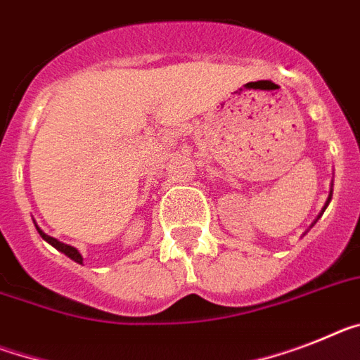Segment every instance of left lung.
Returning <instances> with one entry per match:
<instances>
[{"label":"left lung","mask_w":360,"mask_h":360,"mask_svg":"<svg viewBox=\"0 0 360 360\" xmlns=\"http://www.w3.org/2000/svg\"><path fill=\"white\" fill-rule=\"evenodd\" d=\"M331 195H333V183H331V190H329V195H328V201H326V205H324V208H322V212H320V214H319V216H316V219H320V216H322V214H324V210H326V208H328V205H329V201H331ZM316 219H315V221H313V225H315V223H316ZM313 225H311V226H313Z\"/></svg>","instance_id":"obj_1"}]
</instances>
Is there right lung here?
I'll return each mask as SVG.
<instances>
[{
	"instance_id": "obj_1",
	"label": "right lung",
	"mask_w": 360,
	"mask_h": 360,
	"mask_svg": "<svg viewBox=\"0 0 360 360\" xmlns=\"http://www.w3.org/2000/svg\"><path fill=\"white\" fill-rule=\"evenodd\" d=\"M36 231H38V234H40V236L44 238V240L47 241V243H49V245H53L54 249L60 250V252H63V255L68 256V258H71L72 262H77V264L82 265L84 258H82V255H80V252H78L77 247L68 245V243H62V241H58V240H56V238L49 236V234H45V232L41 231V229H40V226H38V225H36Z\"/></svg>"
}]
</instances>
